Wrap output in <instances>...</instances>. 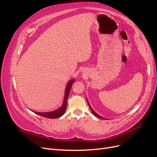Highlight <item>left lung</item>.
Segmentation results:
<instances>
[{"label": "left lung", "mask_w": 157, "mask_h": 157, "mask_svg": "<svg viewBox=\"0 0 157 157\" xmlns=\"http://www.w3.org/2000/svg\"><path fill=\"white\" fill-rule=\"evenodd\" d=\"M86 100H87V102H88V105H89V107H90V110H91V111H92V113H93V115H95L96 116V117H98V118H101V119H107V118H104V117H101V116H100L99 115H98V113H96V112H95L94 110H93V109L92 108V107L90 106V103H89V102H88V99L86 98Z\"/></svg>", "instance_id": "obj_1"}]
</instances>
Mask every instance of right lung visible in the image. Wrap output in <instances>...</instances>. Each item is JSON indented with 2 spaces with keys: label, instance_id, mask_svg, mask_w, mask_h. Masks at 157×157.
Returning <instances> with one entry per match:
<instances>
[{
  "label": "right lung",
  "instance_id": "add662e5",
  "mask_svg": "<svg viewBox=\"0 0 157 157\" xmlns=\"http://www.w3.org/2000/svg\"><path fill=\"white\" fill-rule=\"evenodd\" d=\"M75 82V79L71 80L67 82V86L65 87V96H64V98H63V104L60 107H59L58 109L56 110H54L53 111H50V112H36V111H32L34 112L35 114H37L40 116L44 117L46 118H57L61 116H62L65 111V109L67 108V99L69 97V92L71 88V86H72L73 83Z\"/></svg>",
  "mask_w": 157,
  "mask_h": 157
}]
</instances>
